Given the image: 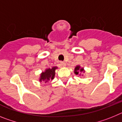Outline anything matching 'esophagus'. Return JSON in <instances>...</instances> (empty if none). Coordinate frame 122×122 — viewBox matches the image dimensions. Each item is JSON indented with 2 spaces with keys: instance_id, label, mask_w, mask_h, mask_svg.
Listing matches in <instances>:
<instances>
[{
  "instance_id": "1",
  "label": "esophagus",
  "mask_w": 122,
  "mask_h": 122,
  "mask_svg": "<svg viewBox=\"0 0 122 122\" xmlns=\"http://www.w3.org/2000/svg\"><path fill=\"white\" fill-rule=\"evenodd\" d=\"M60 65L62 66H65V65H66L65 63H64V62H60Z\"/></svg>"
}]
</instances>
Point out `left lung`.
Wrapping results in <instances>:
<instances>
[{
	"instance_id": "obj_1",
	"label": "left lung",
	"mask_w": 122,
	"mask_h": 122,
	"mask_svg": "<svg viewBox=\"0 0 122 122\" xmlns=\"http://www.w3.org/2000/svg\"><path fill=\"white\" fill-rule=\"evenodd\" d=\"M82 72H84V73L85 71L84 70V68L81 67L79 65H77V66L75 67V68H74V73H75L76 75H77V74H81L80 73H82Z\"/></svg>"
}]
</instances>
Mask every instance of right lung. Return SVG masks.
<instances>
[{
	"instance_id": "right-lung-1",
	"label": "right lung",
	"mask_w": 122,
	"mask_h": 122,
	"mask_svg": "<svg viewBox=\"0 0 122 122\" xmlns=\"http://www.w3.org/2000/svg\"><path fill=\"white\" fill-rule=\"evenodd\" d=\"M57 68V66H54L51 68H47L44 72H42L40 74V82H45V83L49 81L54 79L55 76V71Z\"/></svg>"
}]
</instances>
